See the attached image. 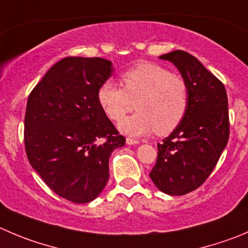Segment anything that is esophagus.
Masks as SVG:
<instances>
[{"label": "esophagus", "instance_id": "obj_1", "mask_svg": "<svg viewBox=\"0 0 248 248\" xmlns=\"http://www.w3.org/2000/svg\"><path fill=\"white\" fill-rule=\"evenodd\" d=\"M126 143H128V145H138V143H140V140L128 138V139H126Z\"/></svg>", "mask_w": 248, "mask_h": 248}]
</instances>
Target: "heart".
Masks as SVG:
<instances>
[{"label":"heart","mask_w":248,"mask_h":248,"mask_svg":"<svg viewBox=\"0 0 248 248\" xmlns=\"http://www.w3.org/2000/svg\"><path fill=\"white\" fill-rule=\"evenodd\" d=\"M122 87L105 81L97 90V101L109 119L119 122L133 110L138 113L119 124L131 136L150 134L168 135L185 117L188 89L185 80L151 62H141L120 75Z\"/></svg>","instance_id":"obj_1"}]
</instances>
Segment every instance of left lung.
Instances as JSON below:
<instances>
[{"label": "left lung", "instance_id": "left-lung-1", "mask_svg": "<svg viewBox=\"0 0 248 248\" xmlns=\"http://www.w3.org/2000/svg\"><path fill=\"white\" fill-rule=\"evenodd\" d=\"M159 58L181 73L188 106L180 124L157 145V162L150 176L162 192L181 196L206 181L228 143V96L223 82L187 52L176 49Z\"/></svg>", "mask_w": 248, "mask_h": 248}]
</instances>
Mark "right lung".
Here are the masks:
<instances>
[{"label":"right lung","instance_id":"right-lung-1","mask_svg":"<svg viewBox=\"0 0 248 248\" xmlns=\"http://www.w3.org/2000/svg\"><path fill=\"white\" fill-rule=\"evenodd\" d=\"M100 57H67L32 89L24 119L28 159L46 185L74 203H87L105 188L109 155L125 145L97 101L112 75Z\"/></svg>","mask_w":248,"mask_h":248}]
</instances>
